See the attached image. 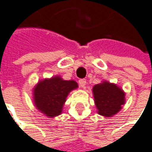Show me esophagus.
Listing matches in <instances>:
<instances>
[{
	"instance_id": "esophagus-1",
	"label": "esophagus",
	"mask_w": 152,
	"mask_h": 152,
	"mask_svg": "<svg viewBox=\"0 0 152 152\" xmlns=\"http://www.w3.org/2000/svg\"><path fill=\"white\" fill-rule=\"evenodd\" d=\"M79 84H80V86H81V87L85 88V87H86V79H81V80L79 81Z\"/></svg>"
}]
</instances>
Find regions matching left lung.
<instances>
[{
  "instance_id": "8db88e82",
  "label": "left lung",
  "mask_w": 152,
  "mask_h": 152,
  "mask_svg": "<svg viewBox=\"0 0 152 152\" xmlns=\"http://www.w3.org/2000/svg\"><path fill=\"white\" fill-rule=\"evenodd\" d=\"M93 94L98 113L102 116H113L121 109L124 103L123 91L116 85L107 81L94 86Z\"/></svg>"
}]
</instances>
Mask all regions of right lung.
I'll return each mask as SVG.
<instances>
[{
  "instance_id": "add662e5",
  "label": "right lung",
  "mask_w": 152,
  "mask_h": 152,
  "mask_svg": "<svg viewBox=\"0 0 152 152\" xmlns=\"http://www.w3.org/2000/svg\"><path fill=\"white\" fill-rule=\"evenodd\" d=\"M77 87L74 81H64L60 77L40 81L34 90L36 107L49 117L60 114L68 93Z\"/></svg>"
}]
</instances>
